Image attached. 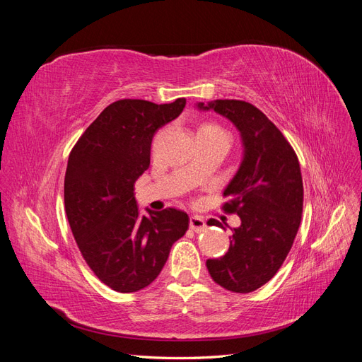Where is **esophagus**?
<instances>
[{
	"label": "esophagus",
	"instance_id": "1",
	"mask_svg": "<svg viewBox=\"0 0 362 362\" xmlns=\"http://www.w3.org/2000/svg\"><path fill=\"white\" fill-rule=\"evenodd\" d=\"M190 228L193 229L194 233H202L206 229V223L202 217L199 216H192L190 217Z\"/></svg>",
	"mask_w": 362,
	"mask_h": 362
}]
</instances>
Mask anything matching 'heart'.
<instances>
[{
	"label": "heart",
	"instance_id": "heart-1",
	"mask_svg": "<svg viewBox=\"0 0 362 362\" xmlns=\"http://www.w3.org/2000/svg\"><path fill=\"white\" fill-rule=\"evenodd\" d=\"M198 131H205V133H225V131L216 124H205Z\"/></svg>",
	"mask_w": 362,
	"mask_h": 362
}]
</instances>
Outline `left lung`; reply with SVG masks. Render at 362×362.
I'll return each mask as SVG.
<instances>
[{"instance_id": "left-lung-1", "label": "left lung", "mask_w": 362, "mask_h": 362, "mask_svg": "<svg viewBox=\"0 0 362 362\" xmlns=\"http://www.w3.org/2000/svg\"><path fill=\"white\" fill-rule=\"evenodd\" d=\"M194 107L231 120L243 145L242 163L223 190L225 211L237 213L240 226L233 229L226 254L206 259V269L213 281L229 291H255L275 276L298 234L303 205L299 160L255 105L216 100ZM211 225L222 226L218 221Z\"/></svg>"}]
</instances>
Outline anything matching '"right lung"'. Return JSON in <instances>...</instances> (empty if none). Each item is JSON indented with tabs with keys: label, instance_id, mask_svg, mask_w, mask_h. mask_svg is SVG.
Instances as JSON below:
<instances>
[{
	"label": "right lung",
	"instance_id": "obj_1",
	"mask_svg": "<svg viewBox=\"0 0 362 362\" xmlns=\"http://www.w3.org/2000/svg\"><path fill=\"white\" fill-rule=\"evenodd\" d=\"M184 98L170 104L120 100L76 141L64 175V208L83 258L119 293L148 287L166 264L172 245L189 228L177 208L141 214L134 182L151 163L152 137L177 119Z\"/></svg>",
	"mask_w": 362,
	"mask_h": 362
}]
</instances>
